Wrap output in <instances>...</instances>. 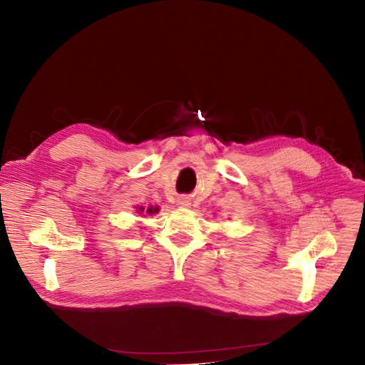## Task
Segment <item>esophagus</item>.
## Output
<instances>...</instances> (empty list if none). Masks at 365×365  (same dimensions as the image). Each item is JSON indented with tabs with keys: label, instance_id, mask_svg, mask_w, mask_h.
Returning <instances> with one entry per match:
<instances>
[{
	"label": "esophagus",
	"instance_id": "esophagus-1",
	"mask_svg": "<svg viewBox=\"0 0 365 365\" xmlns=\"http://www.w3.org/2000/svg\"><path fill=\"white\" fill-rule=\"evenodd\" d=\"M178 205H181V207H189L190 205V200H189V197H180V200H178Z\"/></svg>",
	"mask_w": 365,
	"mask_h": 365
}]
</instances>
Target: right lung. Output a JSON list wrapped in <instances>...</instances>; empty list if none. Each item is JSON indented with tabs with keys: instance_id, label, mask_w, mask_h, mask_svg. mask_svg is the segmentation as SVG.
<instances>
[{
	"instance_id": "add662e5",
	"label": "right lung",
	"mask_w": 365,
	"mask_h": 365,
	"mask_svg": "<svg viewBox=\"0 0 365 365\" xmlns=\"http://www.w3.org/2000/svg\"><path fill=\"white\" fill-rule=\"evenodd\" d=\"M138 210H140V213H141V212H143V210H145V207H138ZM158 210H160L158 207H149V208L146 210V212H148L149 215H152V213H157V212H158Z\"/></svg>"
}]
</instances>
